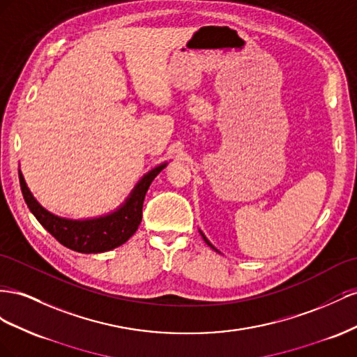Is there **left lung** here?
Instances as JSON below:
<instances>
[{
    "label": "left lung",
    "mask_w": 357,
    "mask_h": 357,
    "mask_svg": "<svg viewBox=\"0 0 357 357\" xmlns=\"http://www.w3.org/2000/svg\"><path fill=\"white\" fill-rule=\"evenodd\" d=\"M199 231H200V235H202V238H203V241H205V242H206V243H208V245H209V247H211V248H212V250H215V251H218V250H217V248H215V247H213V245H212V243H211V242H209V241H208V238H206V236H205V233H203V231H202V230H199ZM218 252H220V251H218Z\"/></svg>",
    "instance_id": "8db88e82"
}]
</instances>
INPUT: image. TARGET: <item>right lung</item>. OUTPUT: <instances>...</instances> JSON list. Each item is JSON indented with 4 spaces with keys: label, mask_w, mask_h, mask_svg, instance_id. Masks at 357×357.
Here are the masks:
<instances>
[{
    "label": "right lung",
    "mask_w": 357,
    "mask_h": 357,
    "mask_svg": "<svg viewBox=\"0 0 357 357\" xmlns=\"http://www.w3.org/2000/svg\"><path fill=\"white\" fill-rule=\"evenodd\" d=\"M169 165L167 161L151 169L139 179L128 197L112 212L105 215L84 220H73L55 215L43 208L29 191L22 172L19 169L20 190L29 211L37 221L64 247L85 254H97L114 250L135 235L142 221V208L151 182Z\"/></svg>",
    "instance_id": "1"
}]
</instances>
